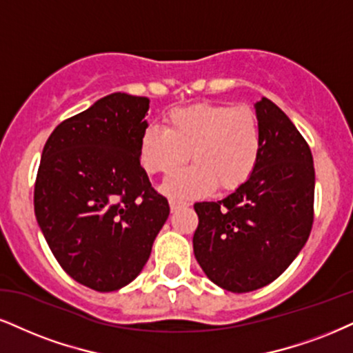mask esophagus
Returning <instances> with one entry per match:
<instances>
[{
	"label": "esophagus",
	"mask_w": 353,
	"mask_h": 353,
	"mask_svg": "<svg viewBox=\"0 0 353 353\" xmlns=\"http://www.w3.org/2000/svg\"><path fill=\"white\" fill-rule=\"evenodd\" d=\"M185 206H186V203H183V201H175V199H172V201H170V210H172V212L180 211L181 208H185Z\"/></svg>",
	"instance_id": "1"
}]
</instances>
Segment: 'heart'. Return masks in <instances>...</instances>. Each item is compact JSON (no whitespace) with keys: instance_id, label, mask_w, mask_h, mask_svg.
<instances>
[{"instance_id":"1","label":"heart","mask_w":353,"mask_h":353,"mask_svg":"<svg viewBox=\"0 0 353 353\" xmlns=\"http://www.w3.org/2000/svg\"><path fill=\"white\" fill-rule=\"evenodd\" d=\"M191 167L167 178L163 191L172 199L206 196L219 186L241 188L262 155V130L247 106L198 103L176 108L163 117V129L149 125L139 137V160L150 175H167L186 160Z\"/></svg>"}]
</instances>
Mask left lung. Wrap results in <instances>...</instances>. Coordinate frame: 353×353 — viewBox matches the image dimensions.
Segmentation results:
<instances>
[{"mask_svg":"<svg viewBox=\"0 0 353 353\" xmlns=\"http://www.w3.org/2000/svg\"><path fill=\"white\" fill-rule=\"evenodd\" d=\"M262 155L254 175L221 201L194 204L193 250L212 283L232 293L267 286L290 267L314 221L307 142L268 98L255 103Z\"/></svg>","mask_w":353,"mask_h":353,"instance_id":"1","label":"left lung"}]
</instances>
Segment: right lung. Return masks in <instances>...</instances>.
Instances as JSON below:
<instances>
[{
  "label": "right lung",
  "mask_w": 353,
  "mask_h": 353,
  "mask_svg": "<svg viewBox=\"0 0 353 353\" xmlns=\"http://www.w3.org/2000/svg\"><path fill=\"white\" fill-rule=\"evenodd\" d=\"M149 98L112 93L60 123L34 186L37 224L73 280L116 291L142 272L170 214L139 160Z\"/></svg>",
  "instance_id": "add662e5"
}]
</instances>
